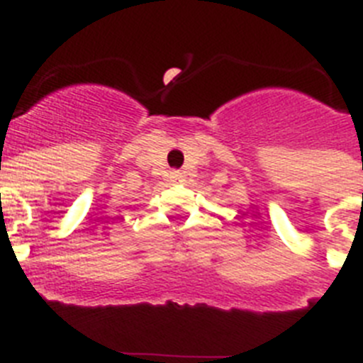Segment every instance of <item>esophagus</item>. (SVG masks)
Returning <instances> with one entry per match:
<instances>
[{"instance_id": "esophagus-1", "label": "esophagus", "mask_w": 363, "mask_h": 363, "mask_svg": "<svg viewBox=\"0 0 363 363\" xmlns=\"http://www.w3.org/2000/svg\"><path fill=\"white\" fill-rule=\"evenodd\" d=\"M171 182H174V184H178V182H184V174L179 171H172L171 172Z\"/></svg>"}]
</instances>
